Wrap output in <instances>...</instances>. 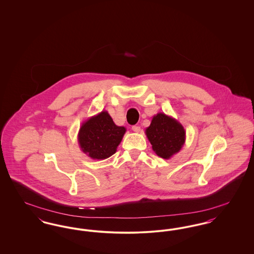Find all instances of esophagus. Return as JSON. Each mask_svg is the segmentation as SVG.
Segmentation results:
<instances>
[{
	"label": "esophagus",
	"instance_id": "obj_1",
	"mask_svg": "<svg viewBox=\"0 0 254 254\" xmlns=\"http://www.w3.org/2000/svg\"><path fill=\"white\" fill-rule=\"evenodd\" d=\"M132 130L134 132H140L141 131V127L139 126H133Z\"/></svg>",
	"mask_w": 254,
	"mask_h": 254
}]
</instances>
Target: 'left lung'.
Instances as JSON below:
<instances>
[{"label": "left lung", "instance_id": "1", "mask_svg": "<svg viewBox=\"0 0 254 254\" xmlns=\"http://www.w3.org/2000/svg\"><path fill=\"white\" fill-rule=\"evenodd\" d=\"M145 132L153 151L164 159L178 153L186 142V130L181 123L162 112L152 117Z\"/></svg>", "mask_w": 254, "mask_h": 254}]
</instances>
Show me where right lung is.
I'll use <instances>...</instances> for the list:
<instances>
[{"label":"right lung","mask_w":254,"mask_h":254,"mask_svg":"<svg viewBox=\"0 0 254 254\" xmlns=\"http://www.w3.org/2000/svg\"><path fill=\"white\" fill-rule=\"evenodd\" d=\"M127 131L116 126L108 111L103 110L85 120L78 132L81 150L93 160H105L117 151Z\"/></svg>","instance_id":"obj_1"}]
</instances>
